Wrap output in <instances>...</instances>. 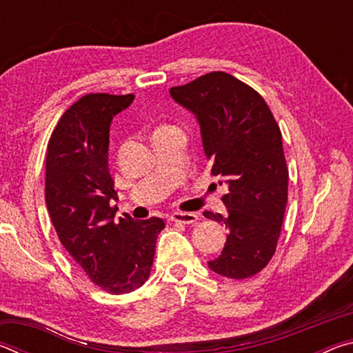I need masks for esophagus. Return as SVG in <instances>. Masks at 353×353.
I'll list each match as a JSON object with an SVG mask.
<instances>
[{"label":"esophagus","instance_id":"esophagus-1","mask_svg":"<svg viewBox=\"0 0 353 353\" xmlns=\"http://www.w3.org/2000/svg\"><path fill=\"white\" fill-rule=\"evenodd\" d=\"M199 216L196 213H187V212H176L171 214L172 223L179 224H196L198 223Z\"/></svg>","mask_w":353,"mask_h":353}]
</instances>
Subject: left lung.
I'll use <instances>...</instances> for the list:
<instances>
[{"label":"left lung","instance_id":"obj_1","mask_svg":"<svg viewBox=\"0 0 353 353\" xmlns=\"http://www.w3.org/2000/svg\"><path fill=\"white\" fill-rule=\"evenodd\" d=\"M170 93L198 118L212 174L229 185L223 196L225 216L204 212L229 230L223 252L208 268L235 280L252 277L276 254L288 202V168L276 118L259 92L224 71L171 87Z\"/></svg>","mask_w":353,"mask_h":353}]
</instances>
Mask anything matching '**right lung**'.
Segmentation results:
<instances>
[{"instance_id":"add662e5","label":"right lung","mask_w":353,"mask_h":353,"mask_svg":"<svg viewBox=\"0 0 353 353\" xmlns=\"http://www.w3.org/2000/svg\"><path fill=\"white\" fill-rule=\"evenodd\" d=\"M134 94L88 93L59 119L46 148L45 201L57 236L88 279L110 294L130 292L151 274L163 219H115L109 170L113 117Z\"/></svg>"}]
</instances>
